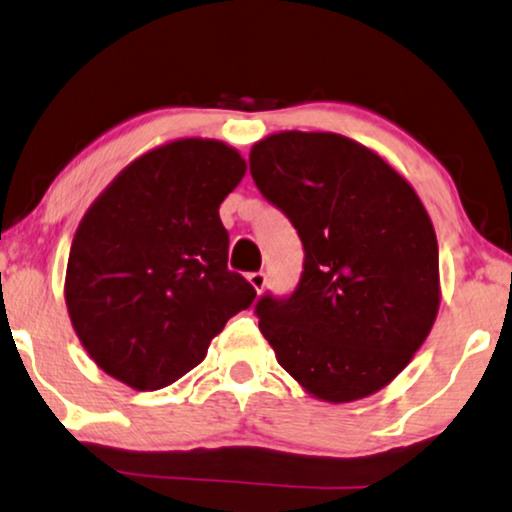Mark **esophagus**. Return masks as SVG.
<instances>
[{"mask_svg":"<svg viewBox=\"0 0 512 512\" xmlns=\"http://www.w3.org/2000/svg\"><path fill=\"white\" fill-rule=\"evenodd\" d=\"M248 281L257 292H262L264 285H267V274L264 271H252V274H248Z\"/></svg>","mask_w":512,"mask_h":512,"instance_id":"obj_1","label":"esophagus"}]
</instances>
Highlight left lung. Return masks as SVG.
<instances>
[{"label":"left lung","mask_w":512,"mask_h":512,"mask_svg":"<svg viewBox=\"0 0 512 512\" xmlns=\"http://www.w3.org/2000/svg\"><path fill=\"white\" fill-rule=\"evenodd\" d=\"M250 175L304 245L292 295L255 304L278 365L327 403L377 393L438 316V241L424 203L381 156L337 133L269 135L250 149Z\"/></svg>","instance_id":"8db88e82"}]
</instances>
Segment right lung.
<instances>
[{
	"label": "right lung",
	"mask_w": 512,
	"mask_h": 512,
	"mask_svg": "<svg viewBox=\"0 0 512 512\" xmlns=\"http://www.w3.org/2000/svg\"><path fill=\"white\" fill-rule=\"evenodd\" d=\"M245 175L236 149L187 138L142 154L86 210L65 302L109 377L156 391L185 377L255 288L229 271L220 203Z\"/></svg>",
	"instance_id": "obj_1"
}]
</instances>
